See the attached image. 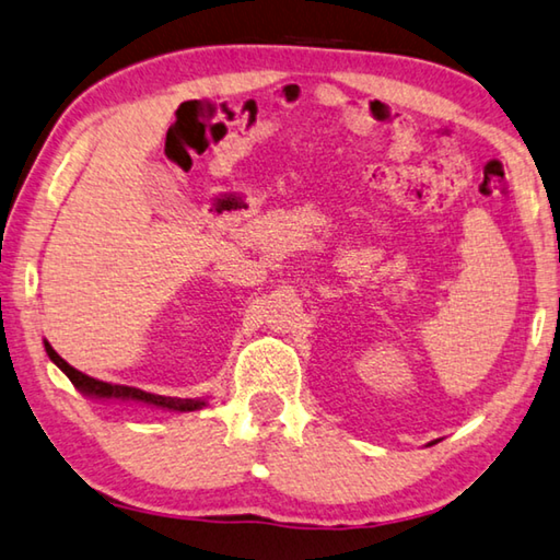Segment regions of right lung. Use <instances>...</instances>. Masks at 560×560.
<instances>
[{
  "mask_svg": "<svg viewBox=\"0 0 560 560\" xmlns=\"http://www.w3.org/2000/svg\"><path fill=\"white\" fill-rule=\"evenodd\" d=\"M44 347H47L49 360L57 364L59 370L71 380V384H77V387L84 394H94V397H104V399H136V401H145V405L166 407V409H173V411H194V409H200L206 405V401H200V399L161 397V394H151V392H143V389H136V387H126V384H112V382L94 380L84 372L73 370L69 362H63L61 357L51 350L49 342H44Z\"/></svg>",
  "mask_w": 560,
  "mask_h": 560,
  "instance_id": "obj_1",
  "label": "right lung"
}]
</instances>
